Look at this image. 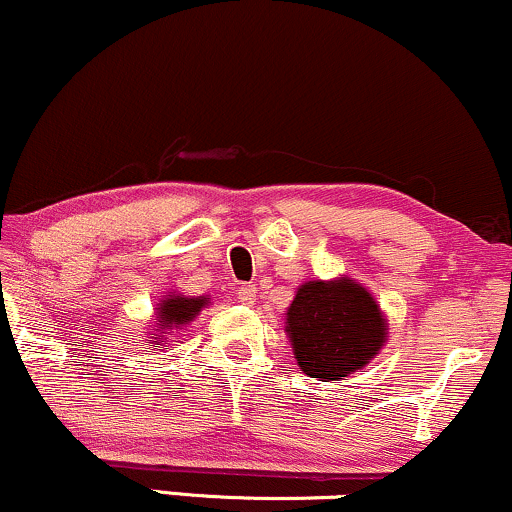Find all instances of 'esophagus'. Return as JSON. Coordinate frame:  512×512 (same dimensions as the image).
I'll return each mask as SVG.
<instances>
[{
  "label": "esophagus",
  "mask_w": 512,
  "mask_h": 512,
  "mask_svg": "<svg viewBox=\"0 0 512 512\" xmlns=\"http://www.w3.org/2000/svg\"><path fill=\"white\" fill-rule=\"evenodd\" d=\"M238 302H243V304H252L255 302V297H257V290H255V286H252V283H243V286H238Z\"/></svg>",
  "instance_id": "34e87169"
}]
</instances>
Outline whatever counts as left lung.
<instances>
[{"instance_id": "1", "label": "left lung", "mask_w": 512, "mask_h": 512, "mask_svg": "<svg viewBox=\"0 0 512 512\" xmlns=\"http://www.w3.org/2000/svg\"><path fill=\"white\" fill-rule=\"evenodd\" d=\"M286 323L297 364L309 378L326 383L364 368L387 338L378 304L349 278L304 283Z\"/></svg>"}]
</instances>
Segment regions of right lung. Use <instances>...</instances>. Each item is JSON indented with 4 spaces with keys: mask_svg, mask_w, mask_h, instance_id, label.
<instances>
[{
    "mask_svg": "<svg viewBox=\"0 0 512 512\" xmlns=\"http://www.w3.org/2000/svg\"><path fill=\"white\" fill-rule=\"evenodd\" d=\"M210 297H184L170 295L165 297L163 304L158 307V326L163 328H179L196 319L200 309L208 304Z\"/></svg>",
    "mask_w": 512,
    "mask_h": 512,
    "instance_id": "right-lung-1",
    "label": "right lung"
}]
</instances>
